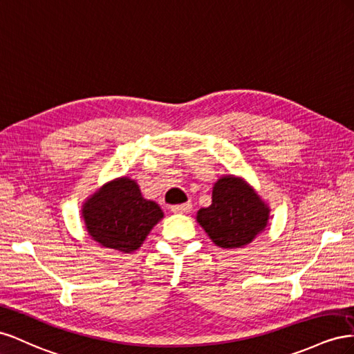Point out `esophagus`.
<instances>
[{
  "label": "esophagus",
  "mask_w": 354,
  "mask_h": 354,
  "mask_svg": "<svg viewBox=\"0 0 354 354\" xmlns=\"http://www.w3.org/2000/svg\"><path fill=\"white\" fill-rule=\"evenodd\" d=\"M191 209H193V205L189 203H183V205H174L170 207V210L174 212V214H188V212H191Z\"/></svg>",
  "instance_id": "esophagus-1"
}]
</instances>
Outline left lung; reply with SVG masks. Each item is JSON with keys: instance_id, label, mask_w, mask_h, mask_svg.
Segmentation results:
<instances>
[{"instance_id": "8db88e82", "label": "left lung", "mask_w": 354, "mask_h": 354, "mask_svg": "<svg viewBox=\"0 0 354 354\" xmlns=\"http://www.w3.org/2000/svg\"><path fill=\"white\" fill-rule=\"evenodd\" d=\"M268 207L259 196L234 176L221 178L212 205L197 212V221L219 248H243L266 228Z\"/></svg>"}]
</instances>
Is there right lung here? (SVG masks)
Segmentation results:
<instances>
[{"label": "right lung", "mask_w": 354, "mask_h": 354, "mask_svg": "<svg viewBox=\"0 0 354 354\" xmlns=\"http://www.w3.org/2000/svg\"><path fill=\"white\" fill-rule=\"evenodd\" d=\"M86 228L93 240L121 252L136 250L163 212L145 200L135 180L120 178L100 188L83 207Z\"/></svg>", "instance_id": "obj_1"}]
</instances>
